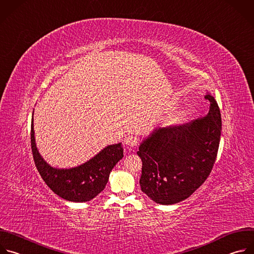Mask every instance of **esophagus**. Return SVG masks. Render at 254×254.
I'll return each mask as SVG.
<instances>
[{
	"label": "esophagus",
	"instance_id": "1",
	"mask_svg": "<svg viewBox=\"0 0 254 254\" xmlns=\"http://www.w3.org/2000/svg\"><path fill=\"white\" fill-rule=\"evenodd\" d=\"M125 143H126V145L129 146V147H135V146H137V144H138V138H137L136 136H133V135L128 136V137L126 138V140H125Z\"/></svg>",
	"mask_w": 254,
	"mask_h": 254
}]
</instances>
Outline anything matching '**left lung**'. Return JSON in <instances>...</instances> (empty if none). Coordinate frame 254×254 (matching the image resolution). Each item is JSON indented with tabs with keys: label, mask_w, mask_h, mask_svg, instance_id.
I'll list each match as a JSON object with an SVG mask.
<instances>
[{
	"label": "left lung",
	"mask_w": 254,
	"mask_h": 254,
	"mask_svg": "<svg viewBox=\"0 0 254 254\" xmlns=\"http://www.w3.org/2000/svg\"><path fill=\"white\" fill-rule=\"evenodd\" d=\"M209 111L181 126L154 129L139 146L141 190L156 203L171 205L188 198L209 176L221 135V115L207 92Z\"/></svg>",
	"instance_id": "left-lung-1"
}]
</instances>
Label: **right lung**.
I'll return each instance as SVG.
<instances>
[{
    "instance_id": "1",
    "label": "right lung",
    "mask_w": 254,
    "mask_h": 254,
    "mask_svg": "<svg viewBox=\"0 0 254 254\" xmlns=\"http://www.w3.org/2000/svg\"><path fill=\"white\" fill-rule=\"evenodd\" d=\"M34 115V112H33ZM31 146L36 167L45 183L57 195L72 202H86L103 191L110 172L123 158L122 143L108 145L87 162L72 168H55L39 153L32 118Z\"/></svg>"
}]
</instances>
